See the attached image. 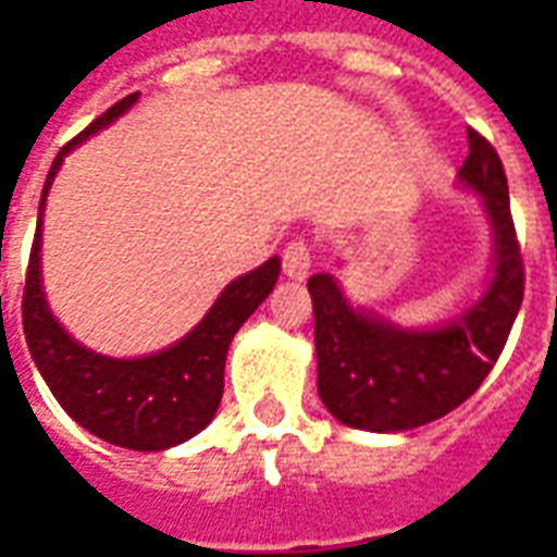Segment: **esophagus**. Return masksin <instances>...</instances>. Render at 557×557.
I'll return each mask as SVG.
<instances>
[{
    "label": "esophagus",
    "mask_w": 557,
    "mask_h": 557,
    "mask_svg": "<svg viewBox=\"0 0 557 557\" xmlns=\"http://www.w3.org/2000/svg\"><path fill=\"white\" fill-rule=\"evenodd\" d=\"M310 265H313V250L307 242H289L283 247V274L292 280H304L310 274Z\"/></svg>",
    "instance_id": "1"
}]
</instances>
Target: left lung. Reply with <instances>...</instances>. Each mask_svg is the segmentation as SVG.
I'll return each mask as SVG.
<instances>
[{
  "mask_svg": "<svg viewBox=\"0 0 557 557\" xmlns=\"http://www.w3.org/2000/svg\"><path fill=\"white\" fill-rule=\"evenodd\" d=\"M459 182L478 190L495 235V277L474 307L435 331H403L355 310L337 280L313 274L319 397L346 426L399 432L462 406L490 375L525 295V265L516 242L502 158L486 137L468 131Z\"/></svg>",
  "mask_w": 557,
  "mask_h": 557,
  "instance_id": "8db88e82",
  "label": "left lung"
}]
</instances>
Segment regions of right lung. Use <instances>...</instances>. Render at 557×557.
Masks as SVG:
<instances>
[{
    "instance_id": "add662e5",
    "label": "right lung",
    "mask_w": 557,
    "mask_h": 557,
    "mask_svg": "<svg viewBox=\"0 0 557 557\" xmlns=\"http://www.w3.org/2000/svg\"><path fill=\"white\" fill-rule=\"evenodd\" d=\"M134 101L137 91L98 115L79 137L62 146L47 172L41 206H38V230L26 268V289H23V334L32 361L41 370L47 387L83 430L127 450H166L206 430L208 420L214 418L223 397V367H226L232 337L256 307L265 301L268 292L274 289L280 259L274 256L250 274L232 280L206 319L187 337L158 355L115 361L107 355H95L86 346H79L77 339L67 337L65 327L50 313L41 289L38 253H41L44 199L67 151L91 137L95 131L115 122L134 107Z\"/></svg>"
}]
</instances>
